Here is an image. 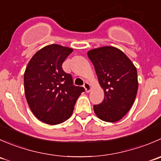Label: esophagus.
I'll return each mask as SVG.
<instances>
[{
  "instance_id": "esophagus-1",
  "label": "esophagus",
  "mask_w": 161,
  "mask_h": 161,
  "mask_svg": "<svg viewBox=\"0 0 161 161\" xmlns=\"http://www.w3.org/2000/svg\"><path fill=\"white\" fill-rule=\"evenodd\" d=\"M83 87L85 88L86 92H89L91 90V86H90V84L88 83V82H85V83H84V85H83Z\"/></svg>"
}]
</instances>
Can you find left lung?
<instances>
[{
  "label": "left lung",
  "instance_id": "1",
  "mask_svg": "<svg viewBox=\"0 0 161 161\" xmlns=\"http://www.w3.org/2000/svg\"><path fill=\"white\" fill-rule=\"evenodd\" d=\"M104 91V99L93 110L107 122L121 120L130 110L138 90L137 71L129 58L114 47H103L87 53Z\"/></svg>",
  "mask_w": 161,
  "mask_h": 161
}]
</instances>
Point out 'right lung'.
<instances>
[{"instance_id": "right-lung-1", "label": "right lung", "mask_w": 161, "mask_h": 161, "mask_svg": "<svg viewBox=\"0 0 161 161\" xmlns=\"http://www.w3.org/2000/svg\"><path fill=\"white\" fill-rule=\"evenodd\" d=\"M72 49L51 44L33 55L24 74L25 98L40 121L58 125L69 119L75 104L85 89L73 85L72 76L62 64Z\"/></svg>"}]
</instances>
